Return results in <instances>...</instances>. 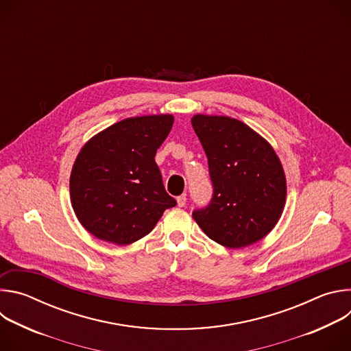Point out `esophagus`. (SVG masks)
Masks as SVG:
<instances>
[{
	"instance_id": "34e87169",
	"label": "esophagus",
	"mask_w": 351,
	"mask_h": 351,
	"mask_svg": "<svg viewBox=\"0 0 351 351\" xmlns=\"http://www.w3.org/2000/svg\"><path fill=\"white\" fill-rule=\"evenodd\" d=\"M176 199H178V206H179V207H184V206H186V202H187L186 194H182V195H179Z\"/></svg>"
}]
</instances>
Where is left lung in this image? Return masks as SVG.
Instances as JSON below:
<instances>
[{
	"label": "left lung",
	"instance_id": "1",
	"mask_svg": "<svg viewBox=\"0 0 351 351\" xmlns=\"http://www.w3.org/2000/svg\"><path fill=\"white\" fill-rule=\"evenodd\" d=\"M213 183L210 203L193 218L214 241L240 248L267 236L286 202V179L274 148L253 129L228 117L195 115Z\"/></svg>",
	"mask_w": 351,
	"mask_h": 351
}]
</instances>
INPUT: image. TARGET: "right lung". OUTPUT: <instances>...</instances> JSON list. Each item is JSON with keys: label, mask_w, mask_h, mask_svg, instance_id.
Masks as SVG:
<instances>
[{"label": "right lung", "mask_w": 351, "mask_h": 351, "mask_svg": "<svg viewBox=\"0 0 351 351\" xmlns=\"http://www.w3.org/2000/svg\"><path fill=\"white\" fill-rule=\"evenodd\" d=\"M172 115L121 121L94 136L71 175V202L80 223L97 239L130 244L154 229L176 206L156 164Z\"/></svg>", "instance_id": "1"}]
</instances>
